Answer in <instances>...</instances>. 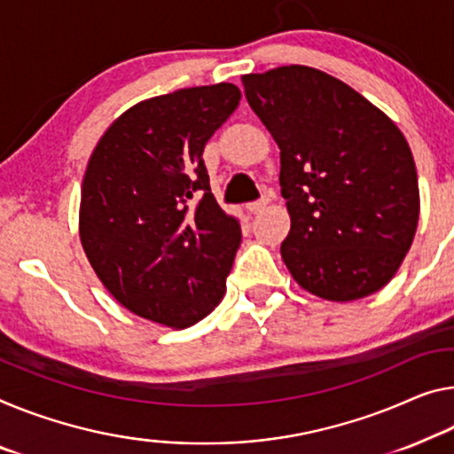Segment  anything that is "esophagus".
Here are the masks:
<instances>
[{"mask_svg":"<svg viewBox=\"0 0 454 454\" xmlns=\"http://www.w3.org/2000/svg\"><path fill=\"white\" fill-rule=\"evenodd\" d=\"M268 203H270V199H268V197H262L260 200H255V203L249 205V211H251V213H262L263 208L268 207Z\"/></svg>","mask_w":454,"mask_h":454,"instance_id":"34e87169","label":"esophagus"}]
</instances>
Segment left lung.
<instances>
[{"mask_svg":"<svg viewBox=\"0 0 454 454\" xmlns=\"http://www.w3.org/2000/svg\"><path fill=\"white\" fill-rule=\"evenodd\" d=\"M241 81L280 145L292 219L280 251L290 274L334 302L378 292L412 246L420 213L406 137L357 90L317 68L290 65Z\"/></svg>","mask_w":454,"mask_h":454,"instance_id":"left-lung-1","label":"left lung"}]
</instances>
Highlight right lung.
Returning a JSON list of instances; mask_svg holds the SVG:
<instances>
[{"label": "right lung", "instance_id": "obj_1", "mask_svg": "<svg viewBox=\"0 0 454 454\" xmlns=\"http://www.w3.org/2000/svg\"><path fill=\"white\" fill-rule=\"evenodd\" d=\"M231 82L142 101L103 134L81 192V241L117 302L184 329L219 304L241 223L219 207L205 145L239 106Z\"/></svg>", "mask_w": 454, "mask_h": 454}]
</instances>
